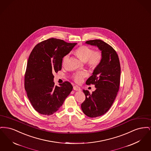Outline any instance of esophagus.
Returning <instances> with one entry per match:
<instances>
[{"label":"esophagus","instance_id":"esophagus-1","mask_svg":"<svg viewBox=\"0 0 151 151\" xmlns=\"http://www.w3.org/2000/svg\"><path fill=\"white\" fill-rule=\"evenodd\" d=\"M73 90H75V91H81V89H80V88L78 86H73Z\"/></svg>","mask_w":151,"mask_h":151}]
</instances>
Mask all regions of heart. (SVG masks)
<instances>
[{"instance_id": "b5f03b06", "label": "heart", "mask_w": 151, "mask_h": 151, "mask_svg": "<svg viewBox=\"0 0 151 151\" xmlns=\"http://www.w3.org/2000/svg\"><path fill=\"white\" fill-rule=\"evenodd\" d=\"M75 54L83 62H86L87 65L92 69H94L99 66L102 58V54L100 50H94L93 49L86 46L81 45L75 50ZM69 58V55H66L63 58L62 64L65 65ZM88 76L86 72H77L73 75V80L80 83L83 79Z\"/></svg>"}]
</instances>
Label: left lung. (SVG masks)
I'll list each match as a JSON object with an SVG mask.
<instances>
[{
	"mask_svg": "<svg viewBox=\"0 0 151 151\" xmlns=\"http://www.w3.org/2000/svg\"><path fill=\"white\" fill-rule=\"evenodd\" d=\"M86 43L97 46L102 54L100 65L86 81L87 85H94L96 89L92 93L83 89L86 99L81 105L86 116L95 118L105 114L115 100L119 89L121 65L116 52L108 43L100 40L87 41Z\"/></svg>",
	"mask_w": 151,
	"mask_h": 151,
	"instance_id": "left-lung-1",
	"label": "left lung"
}]
</instances>
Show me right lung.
Returning <instances> with one entry per match:
<instances>
[{"mask_svg":"<svg viewBox=\"0 0 151 151\" xmlns=\"http://www.w3.org/2000/svg\"><path fill=\"white\" fill-rule=\"evenodd\" d=\"M76 44L51 38L36 45L30 52L24 86L32 106L40 114L55 113L72 91L73 86L67 81L55 86L53 74L61 70L63 58Z\"/></svg>","mask_w":151,"mask_h":151,"instance_id":"right-lung-1","label":"right lung"}]
</instances>
